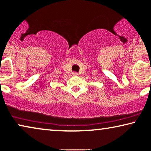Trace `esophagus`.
Returning <instances> with one entry per match:
<instances>
[{"instance_id":"34e87169","label":"esophagus","mask_w":151,"mask_h":151,"mask_svg":"<svg viewBox=\"0 0 151 151\" xmlns=\"http://www.w3.org/2000/svg\"><path fill=\"white\" fill-rule=\"evenodd\" d=\"M73 75L74 76H78V73H76V72H74V73H73Z\"/></svg>"}]
</instances>
